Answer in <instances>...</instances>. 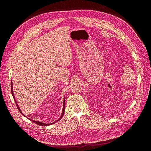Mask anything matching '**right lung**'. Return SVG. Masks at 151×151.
<instances>
[{"mask_svg":"<svg viewBox=\"0 0 151 151\" xmlns=\"http://www.w3.org/2000/svg\"><path fill=\"white\" fill-rule=\"evenodd\" d=\"M11 93H12V96H13V98H14V101H15V102H16V106H17V109H19V111H20V113L22 114V115H23L24 116H25V117H26L23 113H22V112L21 111V109L19 108V106H18V104H17V101H16V98H15V96H14V91H13V87H12V80H11ZM64 111H65V96H64V99H63V109H62V115H61V116H60V118H58V119L57 120V121H55V122H53V123H43V122H38V121H36V120H31V119H30V118H28V117H26L27 118H28V119H29V120H31V121H32L33 122H34V123H36V124L37 125H40V126H47V125H52V124H53V123H55V122H58V120H60L61 118L63 117V114H64Z\"/></svg>","mask_w":151,"mask_h":151,"instance_id":"obj_1","label":"right lung"}]
</instances>
